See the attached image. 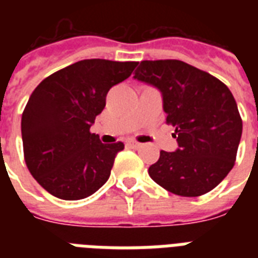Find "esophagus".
<instances>
[{"mask_svg":"<svg viewBox=\"0 0 258 258\" xmlns=\"http://www.w3.org/2000/svg\"><path fill=\"white\" fill-rule=\"evenodd\" d=\"M127 146H130L131 149H139V147H142V143H138L135 141H128L127 142Z\"/></svg>","mask_w":258,"mask_h":258,"instance_id":"esophagus-1","label":"esophagus"}]
</instances>
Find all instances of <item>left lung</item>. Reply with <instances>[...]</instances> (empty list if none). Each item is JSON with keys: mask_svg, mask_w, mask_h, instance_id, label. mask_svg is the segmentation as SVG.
Wrapping results in <instances>:
<instances>
[{"mask_svg": "<svg viewBox=\"0 0 258 258\" xmlns=\"http://www.w3.org/2000/svg\"><path fill=\"white\" fill-rule=\"evenodd\" d=\"M134 79L159 89L166 120L175 127L178 149L161 151L150 166L151 179L180 197L213 190L233 169L242 134L230 89L179 60L141 61Z\"/></svg>", "mask_w": 258, "mask_h": 258, "instance_id": "obj_1", "label": "left lung"}]
</instances>
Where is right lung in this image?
I'll list each match as a JSON object with an SVG mask.
<instances>
[{"label":"right lung","instance_id":"add662e5","mask_svg":"<svg viewBox=\"0 0 258 258\" xmlns=\"http://www.w3.org/2000/svg\"><path fill=\"white\" fill-rule=\"evenodd\" d=\"M137 61L82 60L44 79L21 119L25 163L52 196L76 201L108 180L121 142L104 145L89 133L109 88L131 76Z\"/></svg>","mask_w":258,"mask_h":258}]
</instances>
